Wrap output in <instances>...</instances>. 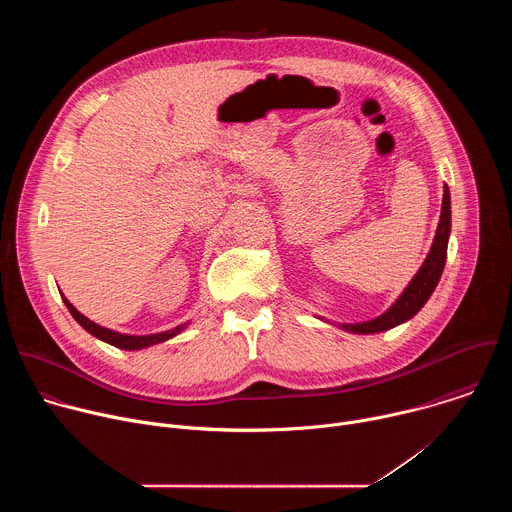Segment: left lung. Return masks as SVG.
I'll return each mask as SVG.
<instances>
[{
	"mask_svg": "<svg viewBox=\"0 0 512 512\" xmlns=\"http://www.w3.org/2000/svg\"><path fill=\"white\" fill-rule=\"evenodd\" d=\"M450 188L448 184L444 186V200H442V214H440V223H437L435 237L431 243V249L421 263L419 271L413 275V279L407 283V287L401 291V296L383 312L381 316L367 320V322H354V324H334L322 316H316L322 322H328L332 326H338L340 330L352 332V334H377L391 330L407 320H411L431 298L433 289L440 283V277L446 267L448 259V241L452 233V204H450Z\"/></svg>",
	"mask_w": 512,
	"mask_h": 512,
	"instance_id": "left-lung-1",
	"label": "left lung"
}]
</instances>
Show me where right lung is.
<instances>
[{"label":"right lung","instance_id":"1","mask_svg":"<svg viewBox=\"0 0 512 512\" xmlns=\"http://www.w3.org/2000/svg\"><path fill=\"white\" fill-rule=\"evenodd\" d=\"M62 296V302L64 306L68 308V312L72 314V318H75L91 336L115 346V348H121V350H141V348H148V346H156L160 342H166L174 336H178L180 332H184L188 326H190V320L176 326V328H170V330H164V332H156V334H125V332H117V330H111V328H105L93 320H89L85 314H81L75 306H72L64 294Z\"/></svg>","mask_w":512,"mask_h":512}]
</instances>
